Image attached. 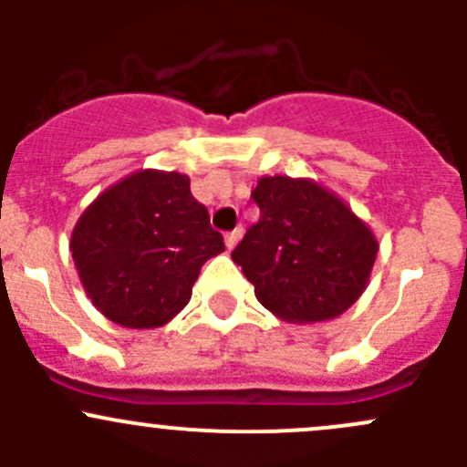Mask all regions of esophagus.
Wrapping results in <instances>:
<instances>
[{"label": "esophagus", "instance_id": "esophagus-1", "mask_svg": "<svg viewBox=\"0 0 467 467\" xmlns=\"http://www.w3.org/2000/svg\"><path fill=\"white\" fill-rule=\"evenodd\" d=\"M242 234H244L242 228H234L233 233L225 234V246H228V251H233V248L237 246V242L242 239Z\"/></svg>", "mask_w": 467, "mask_h": 467}]
</instances>
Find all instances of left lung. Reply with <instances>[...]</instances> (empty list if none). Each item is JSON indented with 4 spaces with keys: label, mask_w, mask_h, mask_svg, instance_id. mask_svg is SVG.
Returning a JSON list of instances; mask_svg holds the SVG:
<instances>
[{
    "label": "left lung",
    "mask_w": 467,
    "mask_h": 467,
    "mask_svg": "<svg viewBox=\"0 0 467 467\" xmlns=\"http://www.w3.org/2000/svg\"><path fill=\"white\" fill-rule=\"evenodd\" d=\"M260 221L233 251L257 300L286 323L332 321L368 286L379 244L352 207L312 178L262 176Z\"/></svg>",
    "instance_id": "1"
}]
</instances>
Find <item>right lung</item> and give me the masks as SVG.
<instances>
[{
	"label": "right lung",
	"instance_id": "right-lung-1",
	"mask_svg": "<svg viewBox=\"0 0 467 467\" xmlns=\"http://www.w3.org/2000/svg\"><path fill=\"white\" fill-rule=\"evenodd\" d=\"M69 251L103 317L121 327L153 329L190 303L201 266L225 246L185 173L140 169L86 207Z\"/></svg>",
	"mask_w": 467,
	"mask_h": 467
}]
</instances>
